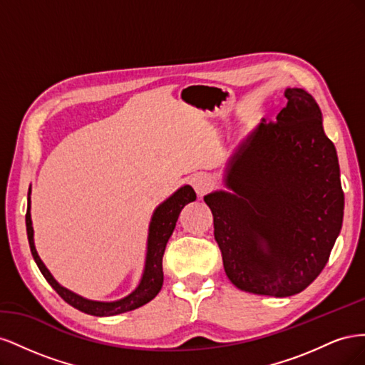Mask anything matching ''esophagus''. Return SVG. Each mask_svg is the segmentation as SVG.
I'll return each instance as SVG.
<instances>
[{
	"mask_svg": "<svg viewBox=\"0 0 365 365\" xmlns=\"http://www.w3.org/2000/svg\"><path fill=\"white\" fill-rule=\"evenodd\" d=\"M192 185H193L195 192L197 193V196H204L207 192L212 190L213 180L210 178L207 173H197V175L193 176Z\"/></svg>",
	"mask_w": 365,
	"mask_h": 365,
	"instance_id": "esophagus-1",
	"label": "esophagus"
}]
</instances>
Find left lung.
Instances as JSON below:
<instances>
[{
  "instance_id": "left-lung-1",
  "label": "left lung",
  "mask_w": 365,
  "mask_h": 365,
  "mask_svg": "<svg viewBox=\"0 0 365 365\" xmlns=\"http://www.w3.org/2000/svg\"><path fill=\"white\" fill-rule=\"evenodd\" d=\"M284 96L277 120H263L230 160L233 192L204 197L227 277L269 297L298 294L318 277L344 215L336 149L318 103L302 88Z\"/></svg>"
}]
</instances>
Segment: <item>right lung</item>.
Here are the masks:
<instances>
[{
	"mask_svg": "<svg viewBox=\"0 0 365 365\" xmlns=\"http://www.w3.org/2000/svg\"><path fill=\"white\" fill-rule=\"evenodd\" d=\"M29 195H30V190H29ZM195 200H196L195 190L190 185H184L155 210V213H153L150 225H149L146 264H145V272H143L141 282L134 292L129 294L125 298H121L118 302L103 303V302L86 300V298L68 291L67 288H63V286H61L56 280L53 279V275L46 268V264H43L42 260L39 259L35 248V242H33V227H31V219H30V197H29L26 227H27V237H29L30 250H31V256L35 259L43 277H46V280L51 284V288L56 291L68 304L79 309L81 312L96 315V317H111V315L134 311V309L149 303L152 298H155L157 294L161 291L163 279H164L163 256L165 251V245H168V242L173 233L176 220H178L181 210L184 208V205H187Z\"/></svg>",
	"mask_w": 365,
	"mask_h": 365,
	"instance_id": "1",
	"label": "right lung"
}]
</instances>
